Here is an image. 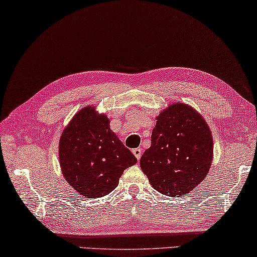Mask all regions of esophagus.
Masks as SVG:
<instances>
[{"label":"esophagus","instance_id":"1","mask_svg":"<svg viewBox=\"0 0 257 257\" xmlns=\"http://www.w3.org/2000/svg\"><path fill=\"white\" fill-rule=\"evenodd\" d=\"M132 153H133L134 156L137 157V159H140V158H141L142 150H141L140 148H136V149H133V150H132Z\"/></svg>","mask_w":257,"mask_h":257}]
</instances>
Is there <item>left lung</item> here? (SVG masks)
Here are the masks:
<instances>
[{
    "label": "left lung",
    "mask_w": 257,
    "mask_h": 257,
    "mask_svg": "<svg viewBox=\"0 0 257 257\" xmlns=\"http://www.w3.org/2000/svg\"><path fill=\"white\" fill-rule=\"evenodd\" d=\"M151 146L140 166L155 190L181 197L207 175L213 159V138L207 123L184 103L170 104L156 117Z\"/></svg>",
    "instance_id": "left-lung-1"
}]
</instances>
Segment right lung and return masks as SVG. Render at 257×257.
Listing matches in <instances>:
<instances>
[{
    "instance_id": "right-lung-1",
    "label": "right lung",
    "mask_w": 257,
    "mask_h": 257,
    "mask_svg": "<svg viewBox=\"0 0 257 257\" xmlns=\"http://www.w3.org/2000/svg\"><path fill=\"white\" fill-rule=\"evenodd\" d=\"M138 162L110 130L106 115L89 106L69 121L59 141V163L71 187L99 198L118 186L123 172Z\"/></svg>"
}]
</instances>
